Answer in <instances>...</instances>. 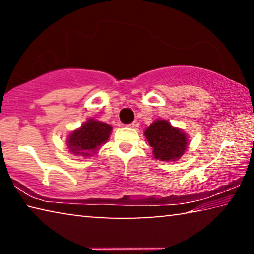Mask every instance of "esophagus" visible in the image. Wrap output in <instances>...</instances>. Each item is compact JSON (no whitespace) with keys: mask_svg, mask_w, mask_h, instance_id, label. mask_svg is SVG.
<instances>
[{"mask_svg":"<svg viewBox=\"0 0 254 254\" xmlns=\"http://www.w3.org/2000/svg\"><path fill=\"white\" fill-rule=\"evenodd\" d=\"M134 126H135V124L134 123H130V124H127V127H134Z\"/></svg>","mask_w":254,"mask_h":254,"instance_id":"esophagus-1","label":"esophagus"}]
</instances>
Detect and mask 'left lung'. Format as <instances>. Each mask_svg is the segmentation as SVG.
Segmentation results:
<instances>
[{"label": "left lung", "instance_id": "8db88e82", "mask_svg": "<svg viewBox=\"0 0 254 254\" xmlns=\"http://www.w3.org/2000/svg\"><path fill=\"white\" fill-rule=\"evenodd\" d=\"M144 136L152 148L153 157L161 161H176L188 148V135L167 120H156L145 128Z\"/></svg>", "mask_w": 254, "mask_h": 254}]
</instances>
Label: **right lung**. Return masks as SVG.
<instances>
[{
  "mask_svg": "<svg viewBox=\"0 0 254 254\" xmlns=\"http://www.w3.org/2000/svg\"><path fill=\"white\" fill-rule=\"evenodd\" d=\"M112 130L113 128L110 124L87 119L83 126L68 134L66 139L67 148L75 156L92 157L102 144L107 142Z\"/></svg>",
  "mask_w": 254,
  "mask_h": 254,
  "instance_id": "right-lung-1",
  "label": "right lung"
}]
</instances>
